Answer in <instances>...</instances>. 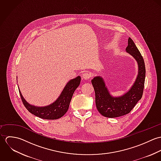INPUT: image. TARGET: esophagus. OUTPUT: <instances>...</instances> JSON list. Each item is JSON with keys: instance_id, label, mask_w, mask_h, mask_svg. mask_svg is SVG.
<instances>
[{"instance_id": "obj_1", "label": "esophagus", "mask_w": 161, "mask_h": 161, "mask_svg": "<svg viewBox=\"0 0 161 161\" xmlns=\"http://www.w3.org/2000/svg\"><path fill=\"white\" fill-rule=\"evenodd\" d=\"M91 74L89 73V72H84V73L82 75V79H85V80L89 79V78H91Z\"/></svg>"}]
</instances>
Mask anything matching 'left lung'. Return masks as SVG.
<instances>
[{"instance_id": "obj_1", "label": "left lung", "mask_w": 161, "mask_h": 161, "mask_svg": "<svg viewBox=\"0 0 161 161\" xmlns=\"http://www.w3.org/2000/svg\"><path fill=\"white\" fill-rule=\"evenodd\" d=\"M126 51L133 56L138 64V75L131 89L119 97L110 95L103 80L100 77H95L92 84L95 93V104L99 113L105 117L116 118L129 114L141 98L144 87L146 69L141 54L134 42L130 37Z\"/></svg>"}]
</instances>
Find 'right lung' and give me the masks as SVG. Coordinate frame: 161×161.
Instances as JSON below:
<instances>
[{"instance_id": "add662e5", "label": "right lung", "mask_w": 161, "mask_h": 161, "mask_svg": "<svg viewBox=\"0 0 161 161\" xmlns=\"http://www.w3.org/2000/svg\"><path fill=\"white\" fill-rule=\"evenodd\" d=\"M80 82V76L70 80L59 97L53 103L43 107H37L28 103L24 99L19 89V91L23 105L29 112L43 119H56L62 117L67 112L73 93L79 87Z\"/></svg>"}]
</instances>
